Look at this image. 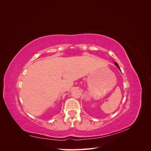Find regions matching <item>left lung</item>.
I'll use <instances>...</instances> for the list:
<instances>
[{
	"mask_svg": "<svg viewBox=\"0 0 151 151\" xmlns=\"http://www.w3.org/2000/svg\"><path fill=\"white\" fill-rule=\"evenodd\" d=\"M115 63V65H116V67H118V68H119V69H120V67H119V66H118V63H116V62H115V63Z\"/></svg>",
	"mask_w": 151,
	"mask_h": 151,
	"instance_id": "obj_1",
	"label": "left lung"
}]
</instances>
